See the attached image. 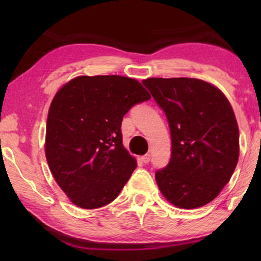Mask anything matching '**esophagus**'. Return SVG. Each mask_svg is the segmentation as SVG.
<instances>
[{
    "instance_id": "obj_1",
    "label": "esophagus",
    "mask_w": 261,
    "mask_h": 261,
    "mask_svg": "<svg viewBox=\"0 0 261 261\" xmlns=\"http://www.w3.org/2000/svg\"><path fill=\"white\" fill-rule=\"evenodd\" d=\"M141 160H142V163H144V164H148L149 160H151V155H149V154H145V155L141 158Z\"/></svg>"
}]
</instances>
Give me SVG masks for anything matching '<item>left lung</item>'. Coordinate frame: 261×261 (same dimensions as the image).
Returning a JSON list of instances; mask_svg holds the SVG:
<instances>
[{
	"label": "left lung",
	"instance_id": "left-lung-1",
	"mask_svg": "<svg viewBox=\"0 0 261 261\" xmlns=\"http://www.w3.org/2000/svg\"><path fill=\"white\" fill-rule=\"evenodd\" d=\"M142 84L165 113L171 132V159L155 172L159 190L178 208L205 205L238 164L239 128L230 103L196 78H148Z\"/></svg>",
	"mask_w": 261,
	"mask_h": 261
}]
</instances>
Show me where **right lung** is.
<instances>
[{"label":"right lung","mask_w":261,"mask_h":261,"mask_svg":"<svg viewBox=\"0 0 261 261\" xmlns=\"http://www.w3.org/2000/svg\"><path fill=\"white\" fill-rule=\"evenodd\" d=\"M151 96L122 76H81L57 92L46 126V159L73 204L96 209L113 202L137 167L122 145L121 123Z\"/></svg>","instance_id":"obj_1"}]
</instances>
